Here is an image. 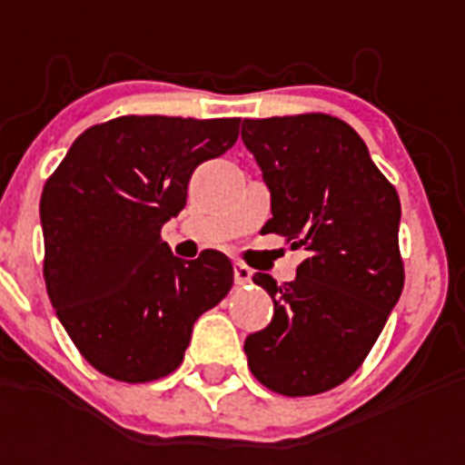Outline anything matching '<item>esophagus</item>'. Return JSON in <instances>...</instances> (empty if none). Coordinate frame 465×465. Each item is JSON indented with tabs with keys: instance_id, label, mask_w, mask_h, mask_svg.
I'll use <instances>...</instances> for the list:
<instances>
[{
	"instance_id": "1",
	"label": "esophagus",
	"mask_w": 465,
	"mask_h": 465,
	"mask_svg": "<svg viewBox=\"0 0 465 465\" xmlns=\"http://www.w3.org/2000/svg\"><path fill=\"white\" fill-rule=\"evenodd\" d=\"M251 277H253L251 268L241 265V262H236V265H233V282L239 284V287H243V284L251 282Z\"/></svg>"
}]
</instances>
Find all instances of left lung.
<instances>
[{"label":"left lung","mask_w":465,"mask_h":465,"mask_svg":"<svg viewBox=\"0 0 465 465\" xmlns=\"http://www.w3.org/2000/svg\"><path fill=\"white\" fill-rule=\"evenodd\" d=\"M241 137L270 190L262 229L306 251L292 282L253 275L275 311L246 338L248 367L282 396L325 393L361 367L403 292L401 200L345 120H243Z\"/></svg>","instance_id":"left-lung-1"}]
</instances>
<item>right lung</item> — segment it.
<instances>
[{
    "label": "right lung",
    "instance_id": "obj_1",
    "mask_svg": "<svg viewBox=\"0 0 465 465\" xmlns=\"http://www.w3.org/2000/svg\"><path fill=\"white\" fill-rule=\"evenodd\" d=\"M239 118L123 115L89 127L45 181L40 222L47 297L74 347L115 381L181 367L193 323L233 284L219 251L183 262L161 226L185 207L190 175L239 140Z\"/></svg>",
    "mask_w": 465,
    "mask_h": 465
}]
</instances>
